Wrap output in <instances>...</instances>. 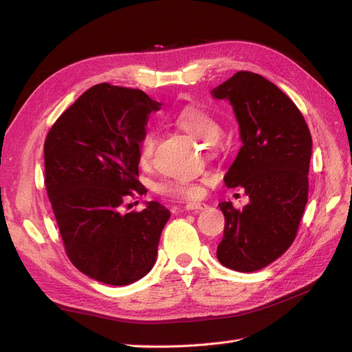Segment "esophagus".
Returning <instances> with one entry per match:
<instances>
[{
  "label": "esophagus",
  "instance_id": "obj_1",
  "mask_svg": "<svg viewBox=\"0 0 352 352\" xmlns=\"http://www.w3.org/2000/svg\"><path fill=\"white\" fill-rule=\"evenodd\" d=\"M207 207H208V206L206 204V202H186V206H185V208H186L188 211H195V212L206 210Z\"/></svg>",
  "mask_w": 352,
  "mask_h": 352
}]
</instances>
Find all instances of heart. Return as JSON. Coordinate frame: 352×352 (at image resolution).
Returning a JSON list of instances; mask_svg holds the SVG:
<instances>
[{
	"label": "heart",
	"mask_w": 352,
	"mask_h": 352,
	"mask_svg": "<svg viewBox=\"0 0 352 352\" xmlns=\"http://www.w3.org/2000/svg\"><path fill=\"white\" fill-rule=\"evenodd\" d=\"M173 123L186 135L195 138V140L208 142V150H214V141L221 133V124L214 116L204 110L197 104H188L180 109L173 116ZM155 136L153 132H145L140 141L138 148V158L140 164L146 167L151 162L154 153ZM160 195L176 198V199H190L197 198L201 194V185L195 180H179V179H166L160 182L155 188Z\"/></svg>",
	"instance_id": "1"
}]
</instances>
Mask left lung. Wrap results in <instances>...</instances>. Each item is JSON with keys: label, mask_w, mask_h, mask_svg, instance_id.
Instances as JSON below:
<instances>
[{"label": "left lung", "mask_w": 352, "mask_h": 352, "mask_svg": "<svg viewBox=\"0 0 352 352\" xmlns=\"http://www.w3.org/2000/svg\"><path fill=\"white\" fill-rule=\"evenodd\" d=\"M211 94L233 105L243 144L225 184L250 197L242 210L219 204L225 233L217 258L250 273L279 258L296 236L308 199L311 133L294 101L257 73L238 72Z\"/></svg>", "instance_id": "left-lung-1"}]
</instances>
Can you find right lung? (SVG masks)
Returning a JSON list of instances; mask_svg holds the SVG:
<instances>
[{
  "mask_svg": "<svg viewBox=\"0 0 352 352\" xmlns=\"http://www.w3.org/2000/svg\"><path fill=\"white\" fill-rule=\"evenodd\" d=\"M144 91L98 83L63 113L45 138V188L69 260L89 278L129 285L153 269L170 211L157 201L122 214L146 192L138 148L151 111Z\"/></svg>",
  "mask_w": 352,
  "mask_h": 352,
  "instance_id": "add662e5",
  "label": "right lung"
}]
</instances>
